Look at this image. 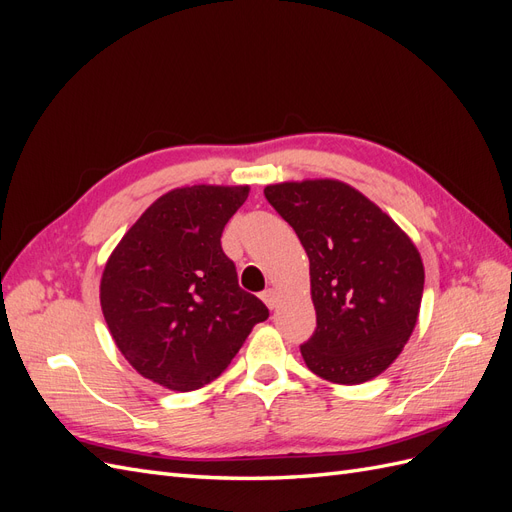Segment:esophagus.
<instances>
[{
  "label": "esophagus",
  "instance_id": "34e87169",
  "mask_svg": "<svg viewBox=\"0 0 512 512\" xmlns=\"http://www.w3.org/2000/svg\"><path fill=\"white\" fill-rule=\"evenodd\" d=\"M260 297H262V301L267 303V307H269V309H273V307L277 305V292H275L273 288H267L265 292L260 294Z\"/></svg>",
  "mask_w": 512,
  "mask_h": 512
}]
</instances>
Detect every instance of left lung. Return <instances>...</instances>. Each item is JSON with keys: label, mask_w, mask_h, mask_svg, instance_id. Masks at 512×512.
<instances>
[{"label": "left lung", "mask_w": 512, "mask_h": 512, "mask_svg": "<svg viewBox=\"0 0 512 512\" xmlns=\"http://www.w3.org/2000/svg\"><path fill=\"white\" fill-rule=\"evenodd\" d=\"M271 207L294 228L309 258L316 331L305 365L335 384H361L408 344L425 269L410 237L359 190L335 179L267 185Z\"/></svg>", "instance_id": "left-lung-1"}]
</instances>
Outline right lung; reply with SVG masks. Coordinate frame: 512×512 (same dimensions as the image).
<instances>
[{"instance_id": "obj_1", "label": "right lung", "mask_w": 512, "mask_h": 512, "mask_svg": "<svg viewBox=\"0 0 512 512\" xmlns=\"http://www.w3.org/2000/svg\"><path fill=\"white\" fill-rule=\"evenodd\" d=\"M247 185H192L160 196L123 235L100 282L117 348L143 378L194 391L218 378L269 309L239 288L222 230Z\"/></svg>"}]
</instances>
